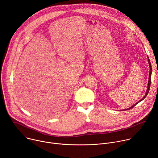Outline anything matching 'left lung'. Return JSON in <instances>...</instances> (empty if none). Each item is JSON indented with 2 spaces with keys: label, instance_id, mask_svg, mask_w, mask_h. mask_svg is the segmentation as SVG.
<instances>
[{
  "label": "left lung",
  "instance_id": "1",
  "mask_svg": "<svg viewBox=\"0 0 158 158\" xmlns=\"http://www.w3.org/2000/svg\"><path fill=\"white\" fill-rule=\"evenodd\" d=\"M148 62H149V81H148V89H147V91H146V94H145V96L140 100V101H139L138 103H136L135 105H133L131 108H128V109H126V110H130V109H131V108H132L133 107H134L135 105H136L139 102H141L143 99H144L146 97V96L148 95V93H149V89H150V86H151V72H152V68H151V62H150V60H149V57H148Z\"/></svg>",
  "mask_w": 158,
  "mask_h": 158
}]
</instances>
